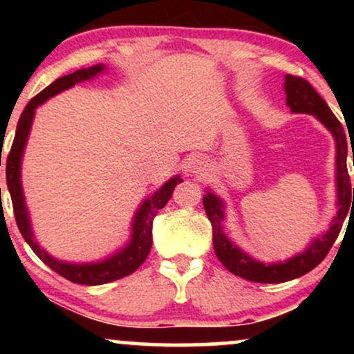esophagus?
I'll use <instances>...</instances> for the list:
<instances>
[{"instance_id": "1", "label": "esophagus", "mask_w": 354, "mask_h": 354, "mask_svg": "<svg viewBox=\"0 0 354 354\" xmlns=\"http://www.w3.org/2000/svg\"><path fill=\"white\" fill-rule=\"evenodd\" d=\"M201 171H205V168H203V165L201 163H196L193 166V173H196V174H203Z\"/></svg>"}]
</instances>
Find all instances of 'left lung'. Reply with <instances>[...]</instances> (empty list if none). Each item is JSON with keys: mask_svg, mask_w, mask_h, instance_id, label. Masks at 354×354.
<instances>
[{"mask_svg": "<svg viewBox=\"0 0 354 354\" xmlns=\"http://www.w3.org/2000/svg\"><path fill=\"white\" fill-rule=\"evenodd\" d=\"M284 91H286V104L293 113H308L315 115L333 133L336 140V185H338V214L333 219V225L321 239L313 241V245L301 254L295 256L286 263H276V265H263L254 261L246 253H243L236 245L226 238L223 233V203L214 194L208 193L203 198L206 214L213 226V246L218 259L223 263L226 270L233 274L245 278L254 283H284L290 279L299 278L306 274L313 268H316L330 253L333 243L338 238L343 228L344 218L349 208L354 206V188H351V180L348 174L346 156H348V135L344 133L343 126L338 118L333 115L330 106L326 104L316 89L311 86L304 78L286 75L284 80ZM351 141V140H349ZM354 165V154H353ZM353 201H351V196Z\"/></svg>", "mask_w": 354, "mask_h": 354, "instance_id": "1", "label": "left lung"}]
</instances>
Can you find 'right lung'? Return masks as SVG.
Wrapping results in <instances>:
<instances>
[{
	"mask_svg": "<svg viewBox=\"0 0 354 354\" xmlns=\"http://www.w3.org/2000/svg\"><path fill=\"white\" fill-rule=\"evenodd\" d=\"M101 70H103V66H101V64H96V66L81 68V70L71 73V75L61 76V78L53 81L50 86L44 88L41 93H38L33 100H30V103L26 104V108H24V111L21 113L18 126H16L13 145H11V149L6 158L8 189H10L11 203H13L16 225H18L19 231H21L23 238L26 239V243L31 246V250L39 256V259H41L43 263H46L53 271H56V273L63 276V278L70 279L71 283L88 284V286L104 284L109 281H115V279L124 278V276L131 274L133 271H136L138 268L143 265L153 245V219L156 216L158 211L165 208L166 203L169 201L174 186L183 181L180 176L173 178V180H169L165 186H161L153 196H149L148 200L143 203V206L138 211L135 218V225H133L131 243H129L123 251H120L118 254L108 258L106 261L95 263V265H70V263H61L53 259L51 256L44 253L43 250H39L38 245L33 241V233H31L30 228V218H28L26 206H24L21 180H19V166H21L23 149L24 145H26L28 133H30L31 121H33L35 109L36 106L44 103L48 98L55 96L56 93L75 86L76 83H81V81L84 80H89L91 76L98 75Z\"/></svg>",
	"mask_w": 354,
	"mask_h": 354,
	"instance_id": "add662e5",
	"label": "right lung"
}]
</instances>
